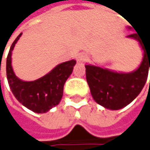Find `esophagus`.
I'll return each mask as SVG.
<instances>
[{
  "label": "esophagus",
  "mask_w": 150,
  "mask_h": 150,
  "mask_svg": "<svg viewBox=\"0 0 150 150\" xmlns=\"http://www.w3.org/2000/svg\"><path fill=\"white\" fill-rule=\"evenodd\" d=\"M86 54H79L77 57H76V61L78 62V63H84V62H86Z\"/></svg>",
  "instance_id": "esophagus-1"
}]
</instances>
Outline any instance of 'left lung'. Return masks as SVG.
Here are the masks:
<instances>
[{
  "label": "left lung",
  "instance_id": "1",
  "mask_svg": "<svg viewBox=\"0 0 150 150\" xmlns=\"http://www.w3.org/2000/svg\"><path fill=\"white\" fill-rule=\"evenodd\" d=\"M132 30V27H128ZM136 40L144 52L138 68L131 72H117L93 64H86V76L96 103L111 110H118L133 101L144 88L150 70V43L146 44L133 33L127 36Z\"/></svg>",
  "mask_w": 150,
  "mask_h": 150
}]
</instances>
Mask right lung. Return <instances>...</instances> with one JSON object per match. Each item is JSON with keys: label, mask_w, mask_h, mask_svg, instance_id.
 I'll return each mask as SVG.
<instances>
[{"label": "right lung", "mask_w": 150, "mask_h": 150, "mask_svg": "<svg viewBox=\"0 0 150 150\" xmlns=\"http://www.w3.org/2000/svg\"><path fill=\"white\" fill-rule=\"evenodd\" d=\"M22 33L14 40L7 55V81L14 97L22 105L38 114L47 113L61 101L64 83L72 74L76 61L72 59L59 64L47 75L35 81H23L15 75L12 66L13 51Z\"/></svg>", "instance_id": "right-lung-1"}]
</instances>
